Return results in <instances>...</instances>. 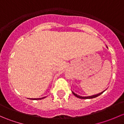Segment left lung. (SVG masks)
I'll return each instance as SVG.
<instances>
[{
    "label": "left lung",
    "mask_w": 124,
    "mask_h": 124,
    "mask_svg": "<svg viewBox=\"0 0 124 124\" xmlns=\"http://www.w3.org/2000/svg\"><path fill=\"white\" fill-rule=\"evenodd\" d=\"M72 92L76 97H77V98H81V99H87V98H89V99H91V98H95V97H98L99 95H100L101 93H103L104 91L102 92H101V93H98V94L94 95H92V96H89V97H82V96H80V95H78L76 94V93H74V92Z\"/></svg>",
    "instance_id": "obj_1"
}]
</instances>
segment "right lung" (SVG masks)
<instances>
[{
    "instance_id": "right-lung-1",
    "label": "right lung",
    "mask_w": 124,
    "mask_h": 124,
    "mask_svg": "<svg viewBox=\"0 0 124 124\" xmlns=\"http://www.w3.org/2000/svg\"><path fill=\"white\" fill-rule=\"evenodd\" d=\"M46 98V97H43V98H31V100H41V99H43V98Z\"/></svg>"
}]
</instances>
